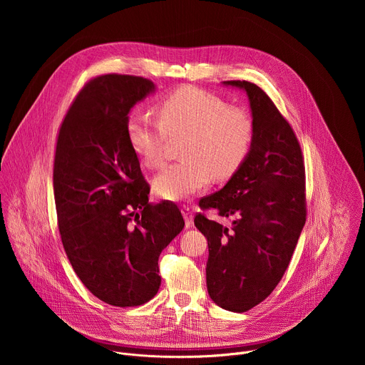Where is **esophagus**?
Returning a JSON list of instances; mask_svg holds the SVG:
<instances>
[{
  "instance_id": "1",
  "label": "esophagus",
  "mask_w": 365,
  "mask_h": 365,
  "mask_svg": "<svg viewBox=\"0 0 365 365\" xmlns=\"http://www.w3.org/2000/svg\"><path fill=\"white\" fill-rule=\"evenodd\" d=\"M182 215H183V218H185V225H186V228H192V227H193V211H192V207L183 206V207H182Z\"/></svg>"
}]
</instances>
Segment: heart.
<instances>
[{"mask_svg":"<svg viewBox=\"0 0 365 365\" xmlns=\"http://www.w3.org/2000/svg\"><path fill=\"white\" fill-rule=\"evenodd\" d=\"M155 120L134 113L127 120V138L137 158L150 168L165 160L169 137L186 134L182 145L185 160L166 166L153 179L160 197L182 202L200 193L217 178L232 175L247 158L252 141L250 115L206 91L183 86L158 106Z\"/></svg>","mask_w":365,"mask_h":365,"instance_id":"obj_1","label":"heart"}]
</instances>
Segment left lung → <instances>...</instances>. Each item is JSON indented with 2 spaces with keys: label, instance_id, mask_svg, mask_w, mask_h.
Masks as SVG:
<instances>
[{
  "label": "left lung",
  "instance_id": "8db88e82",
  "mask_svg": "<svg viewBox=\"0 0 365 365\" xmlns=\"http://www.w3.org/2000/svg\"><path fill=\"white\" fill-rule=\"evenodd\" d=\"M222 85L247 93L252 141L227 185L199 202L203 210L232 218L231 228L202 214L195 227L210 247V297L241 314L274 290L290 263L306 221L304 168L299 141L267 93L247 81Z\"/></svg>",
  "mask_w": 365,
  "mask_h": 365
}]
</instances>
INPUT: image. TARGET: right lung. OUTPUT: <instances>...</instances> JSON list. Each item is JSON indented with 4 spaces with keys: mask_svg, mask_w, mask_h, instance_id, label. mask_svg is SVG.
<instances>
[{
    "mask_svg": "<svg viewBox=\"0 0 365 365\" xmlns=\"http://www.w3.org/2000/svg\"><path fill=\"white\" fill-rule=\"evenodd\" d=\"M155 85L130 75H103L79 92L59 131L53 192L69 262L99 300L127 307L159 292L160 252L183 230L172 202L150 203L127 138L135 103Z\"/></svg>",
    "mask_w": 365,
    "mask_h": 365,
    "instance_id": "add662e5",
    "label": "right lung"
}]
</instances>
